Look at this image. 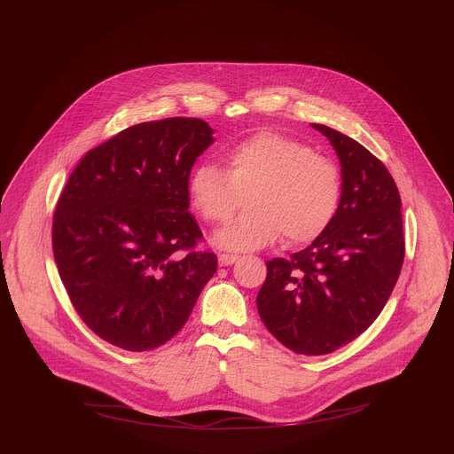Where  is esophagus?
I'll return each mask as SVG.
<instances>
[{
    "label": "esophagus",
    "instance_id": "esophagus-1",
    "mask_svg": "<svg viewBox=\"0 0 454 454\" xmlns=\"http://www.w3.org/2000/svg\"><path fill=\"white\" fill-rule=\"evenodd\" d=\"M239 254H233V253H221L219 254V264L221 266H231V264H235L237 261H239Z\"/></svg>",
    "mask_w": 454,
    "mask_h": 454
}]
</instances>
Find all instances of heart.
Returning a JSON list of instances; mask_svg holds the SVG:
<instances>
[{
	"label": "heart",
	"instance_id": "heart-1",
	"mask_svg": "<svg viewBox=\"0 0 454 454\" xmlns=\"http://www.w3.org/2000/svg\"><path fill=\"white\" fill-rule=\"evenodd\" d=\"M226 170L200 163L188 176V200L207 223H226L214 235L224 249L246 251L273 244L282 233L291 244L310 242L325 230L340 205L338 167L289 137L261 131L230 149Z\"/></svg>",
	"mask_w": 454,
	"mask_h": 454
}]
</instances>
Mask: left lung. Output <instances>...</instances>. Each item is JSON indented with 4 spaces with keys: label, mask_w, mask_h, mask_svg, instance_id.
<instances>
[{
    "label": "left lung",
    "mask_w": 454,
    "mask_h": 454,
    "mask_svg": "<svg viewBox=\"0 0 454 454\" xmlns=\"http://www.w3.org/2000/svg\"><path fill=\"white\" fill-rule=\"evenodd\" d=\"M341 165V198L331 224L305 249L268 262L256 294L266 329L289 350L323 356L363 334L390 298L404 262L401 196L387 168L327 125Z\"/></svg>",
    "instance_id": "obj_1"
}]
</instances>
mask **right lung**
Segmentation results:
<instances>
[{"instance_id": "1", "label": "right lung", "mask_w": 454, "mask_h": 454, "mask_svg": "<svg viewBox=\"0 0 454 454\" xmlns=\"http://www.w3.org/2000/svg\"><path fill=\"white\" fill-rule=\"evenodd\" d=\"M214 142L200 118L127 127L91 149L60 193L51 228L60 280L86 325L114 347L167 343L217 271L214 253L193 251L203 233L186 190Z\"/></svg>"}]
</instances>
